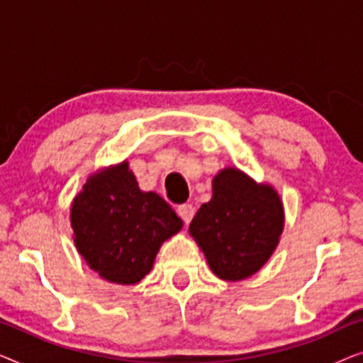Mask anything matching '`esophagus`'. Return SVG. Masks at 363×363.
I'll return each instance as SVG.
<instances>
[{
    "mask_svg": "<svg viewBox=\"0 0 363 363\" xmlns=\"http://www.w3.org/2000/svg\"><path fill=\"white\" fill-rule=\"evenodd\" d=\"M177 211H178V215H180L182 220L186 223V225L191 221V218L195 216V208H193V205H190V203L180 205V206H178Z\"/></svg>",
    "mask_w": 363,
    "mask_h": 363,
    "instance_id": "34e87169",
    "label": "esophagus"
}]
</instances>
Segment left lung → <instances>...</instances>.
Returning <instances> with one entry per match:
<instances>
[{
	"label": "left lung",
	"instance_id": "obj_1",
	"mask_svg": "<svg viewBox=\"0 0 363 363\" xmlns=\"http://www.w3.org/2000/svg\"><path fill=\"white\" fill-rule=\"evenodd\" d=\"M284 230V205L269 183H257L236 167L213 178V195L190 223L213 274L242 281L269 261Z\"/></svg>",
	"mask_w": 363,
	"mask_h": 363
}]
</instances>
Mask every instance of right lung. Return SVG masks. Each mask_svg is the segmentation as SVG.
<instances>
[{"label":"right lung","mask_w":363,"mask_h":363,"mask_svg":"<svg viewBox=\"0 0 363 363\" xmlns=\"http://www.w3.org/2000/svg\"><path fill=\"white\" fill-rule=\"evenodd\" d=\"M72 240L102 279L132 286L183 221L160 195L142 191L128 162L94 172L71 203Z\"/></svg>","instance_id":"add662e5"}]
</instances>
